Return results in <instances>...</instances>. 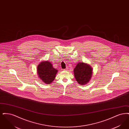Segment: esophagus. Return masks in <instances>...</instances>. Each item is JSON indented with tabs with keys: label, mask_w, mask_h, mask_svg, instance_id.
Listing matches in <instances>:
<instances>
[{
	"label": "esophagus",
	"mask_w": 129,
	"mask_h": 129,
	"mask_svg": "<svg viewBox=\"0 0 129 129\" xmlns=\"http://www.w3.org/2000/svg\"><path fill=\"white\" fill-rule=\"evenodd\" d=\"M64 71H68V69L67 68H66V69H64Z\"/></svg>",
	"instance_id": "1"
}]
</instances>
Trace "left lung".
Returning a JSON list of instances; mask_svg holds the SVG:
<instances>
[{
	"label": "left lung",
	"mask_w": 129,
	"mask_h": 129,
	"mask_svg": "<svg viewBox=\"0 0 129 129\" xmlns=\"http://www.w3.org/2000/svg\"><path fill=\"white\" fill-rule=\"evenodd\" d=\"M92 74L91 66L83 62L79 63L74 69L75 78L81 85H85L88 83L92 76Z\"/></svg>",
	"instance_id": "obj_1"
}]
</instances>
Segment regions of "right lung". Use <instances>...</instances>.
Masks as SVG:
<instances>
[{
  "label": "right lung",
  "mask_w": 129,
  "mask_h": 129,
  "mask_svg": "<svg viewBox=\"0 0 129 129\" xmlns=\"http://www.w3.org/2000/svg\"><path fill=\"white\" fill-rule=\"evenodd\" d=\"M37 68L39 77L44 83L49 84L54 80L57 70L53 67L50 62H41Z\"/></svg>",
  "instance_id": "right-lung-1"
}]
</instances>
